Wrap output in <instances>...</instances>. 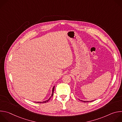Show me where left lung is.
<instances>
[{
    "label": "left lung",
    "instance_id": "obj_1",
    "mask_svg": "<svg viewBox=\"0 0 122 122\" xmlns=\"http://www.w3.org/2000/svg\"><path fill=\"white\" fill-rule=\"evenodd\" d=\"M81 101H83V102H88L89 101H82V100H81Z\"/></svg>",
    "mask_w": 122,
    "mask_h": 122
}]
</instances>
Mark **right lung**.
<instances>
[{
  "label": "right lung",
  "mask_w": 122,
  "mask_h": 122,
  "mask_svg": "<svg viewBox=\"0 0 122 122\" xmlns=\"http://www.w3.org/2000/svg\"><path fill=\"white\" fill-rule=\"evenodd\" d=\"M54 89H55V86L54 87H53V91H52V94H51V97L48 99V100H46V101H43V102H37V103H46V102H47L48 101H49L50 100V99H51V98L52 97V96H53V94H54Z\"/></svg>",
  "instance_id": "1"
}]
</instances>
